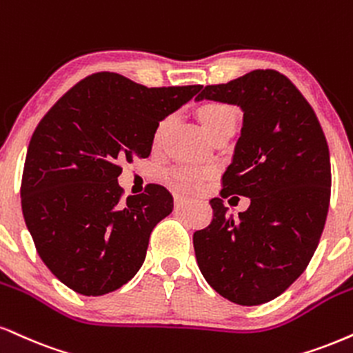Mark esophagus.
Returning <instances> with one entry per match:
<instances>
[{
    "instance_id": "34e87169",
    "label": "esophagus",
    "mask_w": 353,
    "mask_h": 353,
    "mask_svg": "<svg viewBox=\"0 0 353 353\" xmlns=\"http://www.w3.org/2000/svg\"><path fill=\"white\" fill-rule=\"evenodd\" d=\"M189 203H190V201H189V199H185V197H176V201H174V205H176V210L184 209V207L189 205Z\"/></svg>"
}]
</instances>
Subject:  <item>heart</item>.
<instances>
[{"label":"heart","mask_w":353,"mask_h":353,"mask_svg":"<svg viewBox=\"0 0 353 353\" xmlns=\"http://www.w3.org/2000/svg\"><path fill=\"white\" fill-rule=\"evenodd\" d=\"M199 114H201L202 125L205 126V130L209 131V134L214 133V131L217 130L219 126H222L223 123L235 120V110L228 107V105L217 103V101H212V103L202 105ZM171 123H172V117L164 118V120L159 123V126L156 128V133H154L156 144L161 143V139L164 138L165 131H168L169 126H171ZM207 172L209 171H202V169L182 165V168L174 169V171L171 172V177L182 185H194V184H197V182L201 181Z\"/></svg>","instance_id":"b5f03b06"}]
</instances>
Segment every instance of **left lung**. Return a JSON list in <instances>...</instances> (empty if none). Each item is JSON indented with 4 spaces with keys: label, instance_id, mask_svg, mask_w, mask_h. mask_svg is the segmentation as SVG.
<instances>
[{
    "label": "left lung",
    "instance_id": "1",
    "mask_svg": "<svg viewBox=\"0 0 353 353\" xmlns=\"http://www.w3.org/2000/svg\"><path fill=\"white\" fill-rule=\"evenodd\" d=\"M202 100L243 112L222 197L243 195L250 207L233 217L212 199L210 225L194 233L199 270L225 299L265 304L304 273L319 245L330 202L329 146L311 105L276 70L207 85L195 99Z\"/></svg>",
    "mask_w": 353,
    "mask_h": 353
}]
</instances>
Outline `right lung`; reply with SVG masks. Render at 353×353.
I'll return each mask as SVG.
<instances>
[{
	"label": "right lung",
	"mask_w": 353,
	"mask_h": 353,
	"mask_svg": "<svg viewBox=\"0 0 353 353\" xmlns=\"http://www.w3.org/2000/svg\"><path fill=\"white\" fill-rule=\"evenodd\" d=\"M201 88H148L99 72L44 114L28 146L21 207L41 260L67 288L107 294L141 268L172 195L150 184L146 194L121 201L120 163L148 158L159 121Z\"/></svg>",
	"instance_id": "1"
}]
</instances>
